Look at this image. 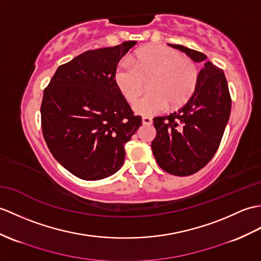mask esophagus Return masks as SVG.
<instances>
[{"mask_svg":"<svg viewBox=\"0 0 261 261\" xmlns=\"http://www.w3.org/2000/svg\"><path fill=\"white\" fill-rule=\"evenodd\" d=\"M142 123L145 124V125L152 124V119L149 118V117H143V118H142Z\"/></svg>","mask_w":261,"mask_h":261,"instance_id":"34e87169","label":"esophagus"}]
</instances>
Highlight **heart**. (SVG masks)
I'll return each instance as SVG.
<instances>
[{
    "mask_svg": "<svg viewBox=\"0 0 261 261\" xmlns=\"http://www.w3.org/2000/svg\"><path fill=\"white\" fill-rule=\"evenodd\" d=\"M149 79L150 92L133 107L144 117L165 111L169 105L171 108L185 105L198 87L199 70L195 62L173 48L151 45L120 62L114 73L117 87L130 103L141 95Z\"/></svg>",
    "mask_w": 261,
    "mask_h": 261,
    "instance_id": "heart-1",
    "label": "heart"
}]
</instances>
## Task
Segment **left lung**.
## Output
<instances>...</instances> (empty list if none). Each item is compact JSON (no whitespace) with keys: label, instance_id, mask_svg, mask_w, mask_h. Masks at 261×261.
Wrapping results in <instances>:
<instances>
[{"label":"left lung","instance_id":"obj_1","mask_svg":"<svg viewBox=\"0 0 261 261\" xmlns=\"http://www.w3.org/2000/svg\"><path fill=\"white\" fill-rule=\"evenodd\" d=\"M169 45L195 62H204L198 87L186 105L177 112L153 119L156 136L151 148L156 162L168 173L185 177L198 172L217 152L231 111V98L225 73L207 61V56L184 45Z\"/></svg>","mask_w":261,"mask_h":261}]
</instances>
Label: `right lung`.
Masks as SVG:
<instances>
[{"instance_id": "obj_1", "label": "right lung", "mask_w": 261, "mask_h": 261, "mask_svg": "<svg viewBox=\"0 0 261 261\" xmlns=\"http://www.w3.org/2000/svg\"><path fill=\"white\" fill-rule=\"evenodd\" d=\"M136 41L87 51L60 65L43 92L41 122L56 160L75 177L100 180L124 162V144L141 125L114 80Z\"/></svg>"}]
</instances>
